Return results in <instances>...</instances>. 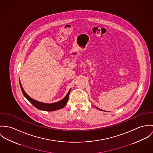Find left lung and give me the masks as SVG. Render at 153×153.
<instances>
[{
	"instance_id": "obj_1",
	"label": "left lung",
	"mask_w": 153,
	"mask_h": 153,
	"mask_svg": "<svg viewBox=\"0 0 153 153\" xmlns=\"http://www.w3.org/2000/svg\"><path fill=\"white\" fill-rule=\"evenodd\" d=\"M98 110H102V111H104V110H101V109H100V108H97V107H96Z\"/></svg>"
}]
</instances>
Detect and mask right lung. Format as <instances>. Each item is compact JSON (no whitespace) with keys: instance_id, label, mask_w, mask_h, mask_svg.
<instances>
[{"instance_id":"add662e5","label":"right lung","mask_w":153,"mask_h":153,"mask_svg":"<svg viewBox=\"0 0 153 153\" xmlns=\"http://www.w3.org/2000/svg\"><path fill=\"white\" fill-rule=\"evenodd\" d=\"M19 83H20V86L21 90L22 91V93H23L24 96L29 101V102L34 107L39 110L47 111H56V110H57L63 108L67 104V102H68V96H69L70 92L71 91V88L69 90L66 96L61 100L56 102H53V103H45V102H38L37 100H35L34 99H33L32 98H31L29 96H28L27 94V93L24 90L23 88L22 87V85L20 83V80H19Z\"/></svg>"}]
</instances>
